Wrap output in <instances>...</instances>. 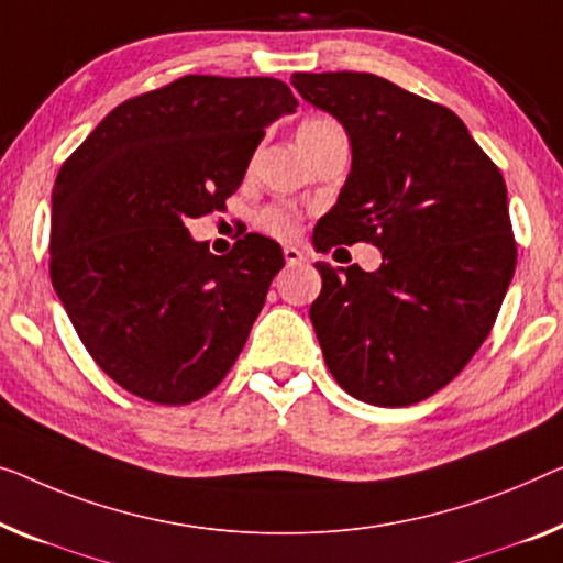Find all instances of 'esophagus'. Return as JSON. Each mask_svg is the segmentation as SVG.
Masks as SVG:
<instances>
[{"mask_svg": "<svg viewBox=\"0 0 563 563\" xmlns=\"http://www.w3.org/2000/svg\"><path fill=\"white\" fill-rule=\"evenodd\" d=\"M283 257H285V263H288V265H300L306 260V255L300 253L298 247H290V245L283 247Z\"/></svg>", "mask_w": 563, "mask_h": 563, "instance_id": "1", "label": "esophagus"}]
</instances>
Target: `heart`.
<instances>
[{
	"label": "heart",
	"mask_w": 563,
	"mask_h": 563,
	"mask_svg": "<svg viewBox=\"0 0 563 563\" xmlns=\"http://www.w3.org/2000/svg\"><path fill=\"white\" fill-rule=\"evenodd\" d=\"M329 136H343V129L329 115H310V119L300 121L298 131H296V139H298V146H310L316 144V141L321 139H329ZM260 228L265 232H271L273 238H280V240H288L292 234L298 232V222L300 217L292 207L288 205H273L260 212L257 217Z\"/></svg>",
	"instance_id": "1"
}]
</instances>
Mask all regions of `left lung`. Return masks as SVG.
Masks as SVG:
<instances>
[{"label": "left lung", "instance_id": "obj_1", "mask_svg": "<svg viewBox=\"0 0 563 563\" xmlns=\"http://www.w3.org/2000/svg\"><path fill=\"white\" fill-rule=\"evenodd\" d=\"M308 103L349 133L351 172L313 245L372 242L374 273L316 263L310 321L351 397L417 405L463 372L496 323L516 271L498 166L450 108L372 73H292Z\"/></svg>", "mask_w": 563, "mask_h": 563}]
</instances>
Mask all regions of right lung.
Wrapping results in <instances>:
<instances>
[{
  "instance_id": "add662e5",
  "label": "right lung",
  "mask_w": 563,
  "mask_h": 563,
  "mask_svg": "<svg viewBox=\"0 0 563 563\" xmlns=\"http://www.w3.org/2000/svg\"><path fill=\"white\" fill-rule=\"evenodd\" d=\"M296 106L275 78L184 75L113 108L63 164L49 278L82 346L125 391L189 405L238 362L283 250L247 232L212 255L187 222L224 207L265 125Z\"/></svg>"
}]
</instances>
